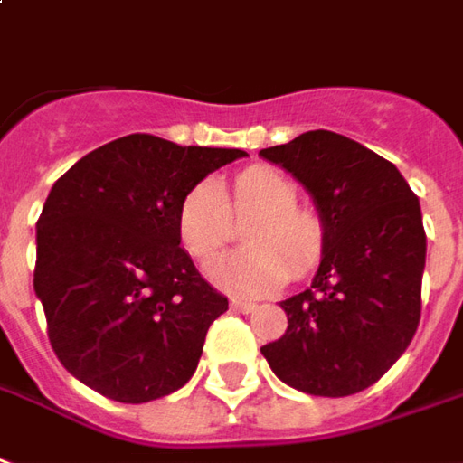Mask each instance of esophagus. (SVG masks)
<instances>
[{"instance_id": "34e87169", "label": "esophagus", "mask_w": 463, "mask_h": 463, "mask_svg": "<svg viewBox=\"0 0 463 463\" xmlns=\"http://www.w3.org/2000/svg\"><path fill=\"white\" fill-rule=\"evenodd\" d=\"M231 308L238 310V313H250V310H255V303H250V300L232 298L231 300Z\"/></svg>"}]
</instances>
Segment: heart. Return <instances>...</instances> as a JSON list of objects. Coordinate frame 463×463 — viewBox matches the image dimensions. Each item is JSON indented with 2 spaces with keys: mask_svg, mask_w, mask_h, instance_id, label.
<instances>
[{
  "mask_svg": "<svg viewBox=\"0 0 463 463\" xmlns=\"http://www.w3.org/2000/svg\"><path fill=\"white\" fill-rule=\"evenodd\" d=\"M245 218H250L242 228L248 248L222 255L208 268L210 278L232 296L273 293L290 276H306L323 258V215L298 203V185L268 165L245 167L225 193L213 180L190 187L177 205V241L190 258L205 263L232 241V221Z\"/></svg>",
  "mask_w": 463,
  "mask_h": 463,
  "instance_id": "heart-1",
  "label": "heart"
}]
</instances>
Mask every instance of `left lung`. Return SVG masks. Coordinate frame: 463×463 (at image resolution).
<instances>
[{
    "label": "left lung",
    "mask_w": 463,
    "mask_h": 463,
    "mask_svg": "<svg viewBox=\"0 0 463 463\" xmlns=\"http://www.w3.org/2000/svg\"><path fill=\"white\" fill-rule=\"evenodd\" d=\"M260 155L298 177L326 221L318 273L308 290L280 303L288 328L260 354L293 389L358 393L399 361L419 328V198L396 165L335 132H303Z\"/></svg>",
    "instance_id": "8db88e82"
}]
</instances>
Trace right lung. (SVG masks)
Returning <instances> with one entry per match:
<instances>
[{"mask_svg":"<svg viewBox=\"0 0 463 463\" xmlns=\"http://www.w3.org/2000/svg\"><path fill=\"white\" fill-rule=\"evenodd\" d=\"M135 132L64 173L37 221L34 293L47 335L74 378L122 403L185 386L228 298L180 248V200L242 157Z\"/></svg>","mask_w":463,"mask_h":463,"instance_id":"right-lung-1","label":"right lung"}]
</instances>
